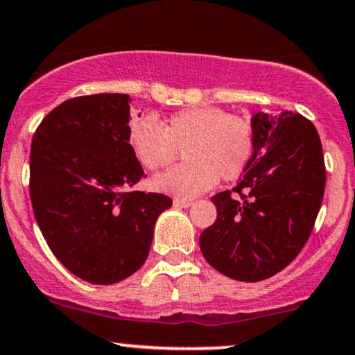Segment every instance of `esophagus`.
<instances>
[{
    "mask_svg": "<svg viewBox=\"0 0 355 355\" xmlns=\"http://www.w3.org/2000/svg\"><path fill=\"white\" fill-rule=\"evenodd\" d=\"M190 205H192V202L190 200H180V198H175L173 200V207L177 209H187L190 207Z\"/></svg>",
    "mask_w": 355,
    "mask_h": 355,
    "instance_id": "34e87169",
    "label": "esophagus"
}]
</instances>
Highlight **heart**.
Instances as JSON below:
<instances>
[{"instance_id":"obj_1","label":"heart","mask_w":355,"mask_h":355,"mask_svg":"<svg viewBox=\"0 0 355 355\" xmlns=\"http://www.w3.org/2000/svg\"><path fill=\"white\" fill-rule=\"evenodd\" d=\"M130 146L146 170L170 165L182 151V165L153 178V189L190 200L222 180H236L254 155V128L248 119L216 106H192L162 124L139 118L130 124Z\"/></svg>"}]
</instances>
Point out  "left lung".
<instances>
[{"label": "left lung", "mask_w": 355, "mask_h": 355, "mask_svg": "<svg viewBox=\"0 0 355 355\" xmlns=\"http://www.w3.org/2000/svg\"><path fill=\"white\" fill-rule=\"evenodd\" d=\"M254 155L232 190L212 197L217 219L200 234L222 275L261 282L286 268L309 241L325 190L320 136L291 111L256 112Z\"/></svg>", "instance_id": "obj_1"}]
</instances>
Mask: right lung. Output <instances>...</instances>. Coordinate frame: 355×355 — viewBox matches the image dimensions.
<instances>
[{"mask_svg":"<svg viewBox=\"0 0 355 355\" xmlns=\"http://www.w3.org/2000/svg\"><path fill=\"white\" fill-rule=\"evenodd\" d=\"M128 94L65 101L45 116L30 151V197L46 244L70 272L112 285L143 266L163 193L133 187L145 177L130 146Z\"/></svg>","mask_w":355,"mask_h":355,"instance_id":"right-lung-1","label":"right lung"}]
</instances>
